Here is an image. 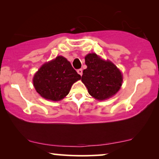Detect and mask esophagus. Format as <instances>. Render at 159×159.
I'll list each match as a JSON object with an SVG mask.
<instances>
[{
  "mask_svg": "<svg viewBox=\"0 0 159 159\" xmlns=\"http://www.w3.org/2000/svg\"><path fill=\"white\" fill-rule=\"evenodd\" d=\"M77 73L79 74L80 75H82V69H77Z\"/></svg>",
  "mask_w": 159,
  "mask_h": 159,
  "instance_id": "obj_1",
  "label": "esophagus"
}]
</instances>
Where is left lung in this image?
<instances>
[{"label": "left lung", "instance_id": "left-lung-1", "mask_svg": "<svg viewBox=\"0 0 159 159\" xmlns=\"http://www.w3.org/2000/svg\"><path fill=\"white\" fill-rule=\"evenodd\" d=\"M87 69L83 70L82 81L88 93L95 99L103 101L116 94L122 83V75L109 61H105L95 53L84 58Z\"/></svg>", "mask_w": 159, "mask_h": 159}]
</instances>
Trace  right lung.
Segmentation results:
<instances>
[{
	"label": "right lung",
	"mask_w": 159,
	"mask_h": 159,
	"mask_svg": "<svg viewBox=\"0 0 159 159\" xmlns=\"http://www.w3.org/2000/svg\"><path fill=\"white\" fill-rule=\"evenodd\" d=\"M81 79L70 62L63 56L43 64L33 78L37 92L45 99L58 101L69 94L71 85Z\"/></svg>",
	"instance_id": "obj_1"
}]
</instances>
